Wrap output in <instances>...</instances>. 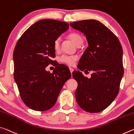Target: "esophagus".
<instances>
[{"label": "esophagus", "instance_id": "esophagus-1", "mask_svg": "<svg viewBox=\"0 0 134 134\" xmlns=\"http://www.w3.org/2000/svg\"><path fill=\"white\" fill-rule=\"evenodd\" d=\"M69 69H70V72H71V73L72 74V71H74V69H72V68H69Z\"/></svg>", "mask_w": 134, "mask_h": 134}]
</instances>
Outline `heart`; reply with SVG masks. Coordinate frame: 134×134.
<instances>
[{
	"instance_id": "heart-1",
	"label": "heart",
	"mask_w": 134,
	"mask_h": 134,
	"mask_svg": "<svg viewBox=\"0 0 134 134\" xmlns=\"http://www.w3.org/2000/svg\"><path fill=\"white\" fill-rule=\"evenodd\" d=\"M70 40H71L73 43L77 46L81 44L83 42V38L81 36L77 33L72 32L68 36ZM60 38H57L54 42V48L55 51H58L60 48ZM77 57L76 55H62L60 58V61L64 64L69 65H74L75 64L77 60Z\"/></svg>"
}]
</instances>
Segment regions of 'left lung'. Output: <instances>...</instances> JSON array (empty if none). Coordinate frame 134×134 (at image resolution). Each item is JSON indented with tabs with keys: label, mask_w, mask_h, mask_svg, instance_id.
<instances>
[{
	"label": "left lung",
	"mask_w": 134,
	"mask_h": 134,
	"mask_svg": "<svg viewBox=\"0 0 134 134\" xmlns=\"http://www.w3.org/2000/svg\"><path fill=\"white\" fill-rule=\"evenodd\" d=\"M86 36L89 46L79 62L81 71H94L88 79L79 71L72 72L77 81V102L84 110L97 113L116 98L124 74L123 50L118 38L98 21L83 20L70 23Z\"/></svg>",
	"instance_id": "left-lung-1"
}]
</instances>
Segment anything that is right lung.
Listing matches in <instances>:
<instances>
[{"label":"right lung","mask_w":134,"mask_h":134,"mask_svg":"<svg viewBox=\"0 0 134 134\" xmlns=\"http://www.w3.org/2000/svg\"><path fill=\"white\" fill-rule=\"evenodd\" d=\"M69 28L66 22L40 20L27 29L16 44L14 79L22 101L31 109L45 111L53 107L71 77L65 65H57L51 73L45 70L55 57L54 41Z\"/></svg>","instance_id":"add662e5"}]
</instances>
